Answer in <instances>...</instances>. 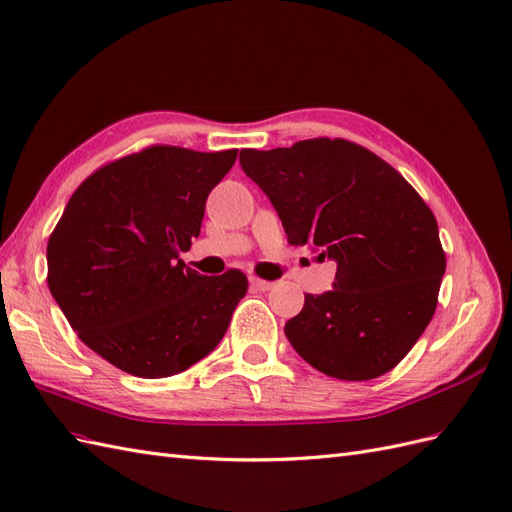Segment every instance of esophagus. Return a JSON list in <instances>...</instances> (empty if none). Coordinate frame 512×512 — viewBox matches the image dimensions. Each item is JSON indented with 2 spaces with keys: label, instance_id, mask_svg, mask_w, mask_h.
<instances>
[{
  "label": "esophagus",
  "instance_id": "34e87169",
  "mask_svg": "<svg viewBox=\"0 0 512 512\" xmlns=\"http://www.w3.org/2000/svg\"><path fill=\"white\" fill-rule=\"evenodd\" d=\"M272 285H274V283H270V281L251 277V290H255V292H268V290H272Z\"/></svg>",
  "mask_w": 512,
  "mask_h": 512
}]
</instances>
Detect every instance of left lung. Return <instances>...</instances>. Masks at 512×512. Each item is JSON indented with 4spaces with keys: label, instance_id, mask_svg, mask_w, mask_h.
I'll use <instances>...</instances> for the list:
<instances>
[{
    "label": "left lung",
    "instance_id": "left-lung-1",
    "mask_svg": "<svg viewBox=\"0 0 512 512\" xmlns=\"http://www.w3.org/2000/svg\"><path fill=\"white\" fill-rule=\"evenodd\" d=\"M292 246L337 264L333 290L305 294L290 344L339 381H370L406 357L435 316L445 253L435 214L396 168L342 138L240 153Z\"/></svg>",
    "mask_w": 512,
    "mask_h": 512
}]
</instances>
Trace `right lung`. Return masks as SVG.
Listing matches in <instances>:
<instances>
[{
	"label": "right lung",
	"mask_w": 512,
	"mask_h": 512,
	"mask_svg": "<svg viewBox=\"0 0 512 512\" xmlns=\"http://www.w3.org/2000/svg\"><path fill=\"white\" fill-rule=\"evenodd\" d=\"M238 149L153 144L95 170L73 192L47 244V285L71 329L131 376L164 378L212 352L246 274L186 268L209 192Z\"/></svg>",
	"instance_id": "obj_1"
}]
</instances>
